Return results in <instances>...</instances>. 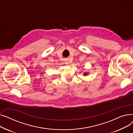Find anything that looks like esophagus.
Returning <instances> with one entry per match:
<instances>
[{
  "label": "esophagus",
  "mask_w": 133,
  "mask_h": 133,
  "mask_svg": "<svg viewBox=\"0 0 133 133\" xmlns=\"http://www.w3.org/2000/svg\"><path fill=\"white\" fill-rule=\"evenodd\" d=\"M64 64L65 65H68L69 64V61L68 60H65L64 61Z\"/></svg>",
  "instance_id": "obj_1"
}]
</instances>
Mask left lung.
Here are the masks:
<instances>
[{
	"label": "left lung",
	"instance_id": "1",
	"mask_svg": "<svg viewBox=\"0 0 133 133\" xmlns=\"http://www.w3.org/2000/svg\"><path fill=\"white\" fill-rule=\"evenodd\" d=\"M88 74H89V73H87V72H85V73H83V75H84V76H86V75H87Z\"/></svg>",
	"mask_w": 133,
	"mask_h": 133
}]
</instances>
